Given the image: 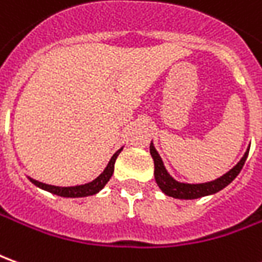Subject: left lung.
Listing matches in <instances>:
<instances>
[{
    "label": "left lung",
    "mask_w": 262,
    "mask_h": 262,
    "mask_svg": "<svg viewBox=\"0 0 262 262\" xmlns=\"http://www.w3.org/2000/svg\"><path fill=\"white\" fill-rule=\"evenodd\" d=\"M248 150L246 151V155L243 156V159L239 160L238 164L234 166L228 173L221 176L220 179L208 183H201V184H186V183L176 182L174 179L167 173V170L164 169L162 159H160L159 153L155 149V146L150 143V155L155 160V179H156L159 187L162 188L164 194L174 197V199H183V200H193V199H199V197H204V195L214 194V193L223 190L226 186H228L243 169V166H244V163L247 160V156H248Z\"/></svg>",
    "instance_id": "8db88e82"
}]
</instances>
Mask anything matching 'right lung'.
I'll return each instance as SVG.
<instances>
[{
    "mask_svg": "<svg viewBox=\"0 0 262 262\" xmlns=\"http://www.w3.org/2000/svg\"><path fill=\"white\" fill-rule=\"evenodd\" d=\"M122 150V149H120ZM120 150H118L111 159L109 164L106 166V169L103 170V173L96 177L93 182L86 183V184H82V186H74V187H58V186H51V184H45V183L36 182L34 179H29L31 182L34 183L35 186L39 188H43L49 193L56 195H61V197H86V195L96 194L98 191H100L102 188L105 187V184L109 182V179L112 177L113 170H115V162L118 159Z\"/></svg>",
    "mask_w": 262,
    "mask_h": 262,
    "instance_id": "1",
    "label": "right lung"
}]
</instances>
